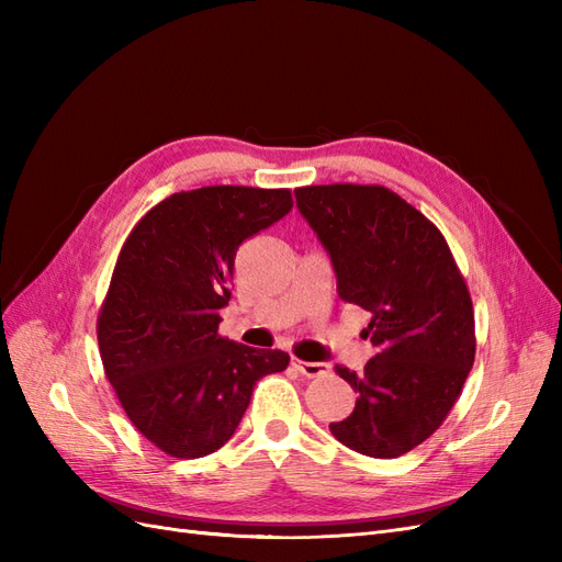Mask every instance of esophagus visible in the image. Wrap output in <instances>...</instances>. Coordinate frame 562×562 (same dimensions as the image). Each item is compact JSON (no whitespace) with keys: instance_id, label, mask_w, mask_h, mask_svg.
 Segmentation results:
<instances>
[{"instance_id":"obj_1","label":"esophagus","mask_w":562,"mask_h":562,"mask_svg":"<svg viewBox=\"0 0 562 562\" xmlns=\"http://www.w3.org/2000/svg\"><path fill=\"white\" fill-rule=\"evenodd\" d=\"M293 368L300 370L304 378H323L330 372L328 363H312V361H300V359H293Z\"/></svg>"}]
</instances>
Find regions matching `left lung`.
Returning a JSON list of instances; mask_svg holds the SVG:
<instances>
[{"label":"left lung","instance_id":"obj_1","mask_svg":"<svg viewBox=\"0 0 562 562\" xmlns=\"http://www.w3.org/2000/svg\"><path fill=\"white\" fill-rule=\"evenodd\" d=\"M297 209L328 250L337 295L372 314L378 353L363 372L337 366L359 394L333 422L339 443L378 459L424 443L462 394L475 356L473 304L446 236L380 184H312Z\"/></svg>","mask_w":562,"mask_h":562}]
</instances>
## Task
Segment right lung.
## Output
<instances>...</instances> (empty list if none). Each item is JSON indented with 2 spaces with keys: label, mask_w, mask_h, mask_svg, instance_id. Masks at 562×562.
<instances>
[{
  "label": "right lung",
  "mask_w": 562,
  "mask_h": 562,
  "mask_svg": "<svg viewBox=\"0 0 562 562\" xmlns=\"http://www.w3.org/2000/svg\"><path fill=\"white\" fill-rule=\"evenodd\" d=\"M291 209V190L201 187L157 203L122 246L98 314L100 359L133 427L161 452L223 448L255 382L288 368L285 351L232 342L217 326L236 250Z\"/></svg>",
  "instance_id": "1"
}]
</instances>
